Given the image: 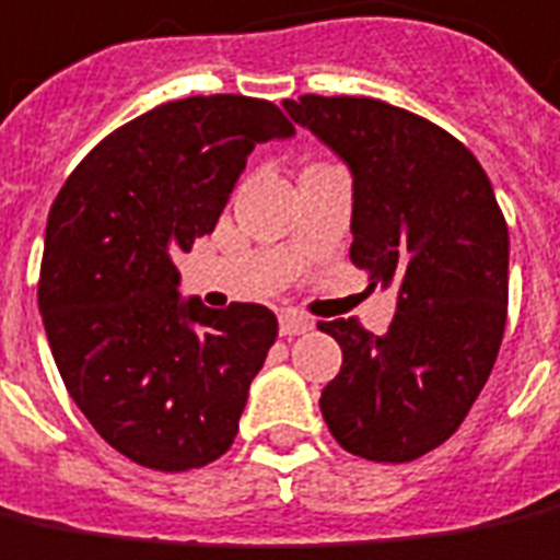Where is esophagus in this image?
Returning a JSON list of instances; mask_svg holds the SVG:
<instances>
[{
	"label": "esophagus",
	"instance_id": "34e87169",
	"mask_svg": "<svg viewBox=\"0 0 560 560\" xmlns=\"http://www.w3.org/2000/svg\"><path fill=\"white\" fill-rule=\"evenodd\" d=\"M311 326L314 324L307 317H302V314H295V311H283L280 314V336H305Z\"/></svg>",
	"mask_w": 560,
	"mask_h": 560
}]
</instances>
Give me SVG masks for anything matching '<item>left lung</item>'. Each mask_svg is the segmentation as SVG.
<instances>
[{"label":"left lung","mask_w":560,"mask_h":560,"mask_svg":"<svg viewBox=\"0 0 560 560\" xmlns=\"http://www.w3.org/2000/svg\"><path fill=\"white\" fill-rule=\"evenodd\" d=\"M287 114L351 168V261L397 287L388 332L324 320L341 370L320 394L332 438L373 463H410L463 425L497 363L509 305V228L475 153L376 97L305 95Z\"/></svg>","instance_id":"left-lung-1"}]
</instances>
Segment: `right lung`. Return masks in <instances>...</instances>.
I'll use <instances>...</instances> for the list:
<instances>
[{
  "label": "right lung",
  "mask_w": 560,
  "mask_h": 560,
  "mask_svg": "<svg viewBox=\"0 0 560 560\" xmlns=\"http://www.w3.org/2000/svg\"><path fill=\"white\" fill-rule=\"evenodd\" d=\"M292 135L271 101H168L107 135L51 202L45 336L82 416L131 463L187 471L234 444L277 317L182 299L172 255L212 234L255 144Z\"/></svg>",
  "instance_id": "obj_1"
}]
</instances>
